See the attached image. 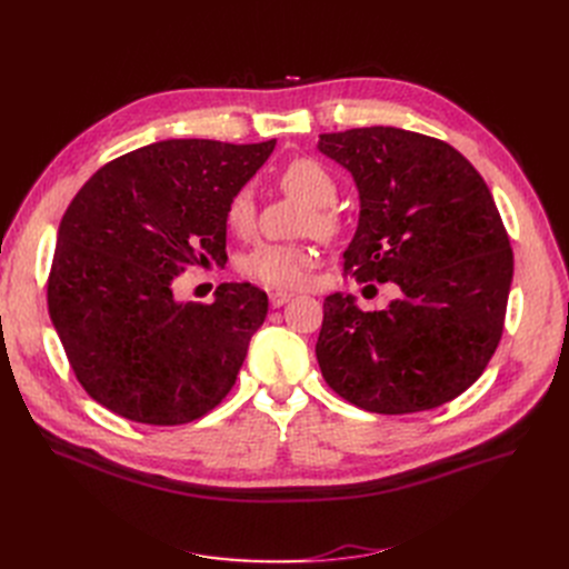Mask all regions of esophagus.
<instances>
[{"mask_svg":"<svg viewBox=\"0 0 569 569\" xmlns=\"http://www.w3.org/2000/svg\"><path fill=\"white\" fill-rule=\"evenodd\" d=\"M290 292H283V290H277V292H269V305H272L274 309L283 307L288 300H290Z\"/></svg>","mask_w":569,"mask_h":569,"instance_id":"1","label":"esophagus"}]
</instances>
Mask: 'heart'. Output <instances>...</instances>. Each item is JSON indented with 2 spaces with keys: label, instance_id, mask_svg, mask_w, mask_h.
<instances>
[{
  "label": "heart",
  "instance_id": "heart-1",
  "mask_svg": "<svg viewBox=\"0 0 569 569\" xmlns=\"http://www.w3.org/2000/svg\"><path fill=\"white\" fill-rule=\"evenodd\" d=\"M279 184L311 204L309 223L318 232H337L339 214L332 202L339 196V182L330 168L316 159H295L281 170ZM226 223L237 234H247L253 228L256 200L251 189L232 193L226 207ZM311 264L313 251L307 247L264 242L242 258V272L269 288H300L309 279Z\"/></svg>",
  "mask_w": 569,
  "mask_h": 569
}]
</instances>
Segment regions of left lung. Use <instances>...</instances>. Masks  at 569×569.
<instances>
[{
  "instance_id": "left-lung-1",
  "label": "left lung",
  "mask_w": 569,
  "mask_h": 569,
  "mask_svg": "<svg viewBox=\"0 0 569 569\" xmlns=\"http://www.w3.org/2000/svg\"><path fill=\"white\" fill-rule=\"evenodd\" d=\"M318 149L360 191L343 274L401 290L385 311L327 297L316 343L325 382L380 415L457 399L498 348L515 272L482 174L452 144L395 127L322 133Z\"/></svg>"
}]
</instances>
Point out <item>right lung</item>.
I'll use <instances>...</instances> for the list:
<instances>
[{"label": "right lung", "instance_id": "1", "mask_svg": "<svg viewBox=\"0 0 569 569\" xmlns=\"http://www.w3.org/2000/svg\"><path fill=\"white\" fill-rule=\"evenodd\" d=\"M277 140H161L99 168L59 223L48 311L84 392L124 420L177 427L232 390L267 316L251 283L177 302L187 267L226 256V207Z\"/></svg>", "mask_w": 569, "mask_h": 569}]
</instances>
